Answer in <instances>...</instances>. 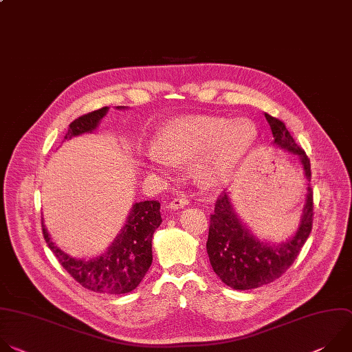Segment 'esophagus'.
<instances>
[{
	"label": "esophagus",
	"mask_w": 352,
	"mask_h": 352,
	"mask_svg": "<svg viewBox=\"0 0 352 352\" xmlns=\"http://www.w3.org/2000/svg\"><path fill=\"white\" fill-rule=\"evenodd\" d=\"M186 205H188V198H186L184 195H182V197H177V198H173L170 202H169V208L170 209H179V208H183V206H186Z\"/></svg>",
	"instance_id": "esophagus-1"
}]
</instances>
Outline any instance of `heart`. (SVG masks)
<instances>
[{
    "instance_id": "obj_1",
    "label": "heart",
    "mask_w": 352,
    "mask_h": 352,
    "mask_svg": "<svg viewBox=\"0 0 352 352\" xmlns=\"http://www.w3.org/2000/svg\"><path fill=\"white\" fill-rule=\"evenodd\" d=\"M256 137L255 126L240 119L191 116L168 123L155 138L151 162L164 168L172 162H194L195 177L204 186H218L232 176Z\"/></svg>"
}]
</instances>
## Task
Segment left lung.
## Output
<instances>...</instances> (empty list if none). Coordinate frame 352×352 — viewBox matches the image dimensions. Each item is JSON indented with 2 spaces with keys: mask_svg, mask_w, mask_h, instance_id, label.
<instances>
[{
  "mask_svg": "<svg viewBox=\"0 0 352 352\" xmlns=\"http://www.w3.org/2000/svg\"><path fill=\"white\" fill-rule=\"evenodd\" d=\"M265 118L274 138L273 143L301 158L305 176L311 182L309 158L294 142L286 124L269 113H265ZM209 219L206 252L214 272L232 289H258L282 277L308 240L314 223V191L308 184L301 225L292 240L280 245L262 243L247 230L234 214L226 191L218 195L214 214Z\"/></svg>",
  "mask_w": 352,
  "mask_h": 352,
  "instance_id": "8db88e82",
  "label": "left lung"
}]
</instances>
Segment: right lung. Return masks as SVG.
Segmentation results:
<instances>
[{
  "instance_id": "right-lung-1",
  "label": "right lung",
  "mask_w": 352,
  "mask_h": 352,
  "mask_svg": "<svg viewBox=\"0 0 352 352\" xmlns=\"http://www.w3.org/2000/svg\"><path fill=\"white\" fill-rule=\"evenodd\" d=\"M120 108L118 107V109ZM107 111L108 107H102L79 116L69 124L63 140L93 131ZM160 208V201L154 199L135 202L124 228L109 250L90 261L70 258L60 251L51 241L41 221L43 236L62 267L82 287L104 296L126 294L140 285L151 266L153 234L162 222Z\"/></svg>"
}]
</instances>
